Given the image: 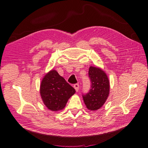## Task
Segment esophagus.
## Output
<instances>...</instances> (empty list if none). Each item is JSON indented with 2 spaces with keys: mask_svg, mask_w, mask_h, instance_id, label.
Returning a JSON list of instances; mask_svg holds the SVG:
<instances>
[{
  "mask_svg": "<svg viewBox=\"0 0 148 148\" xmlns=\"http://www.w3.org/2000/svg\"><path fill=\"white\" fill-rule=\"evenodd\" d=\"M74 88H75L76 92H78L79 90V85L78 84H75L74 85Z\"/></svg>",
  "mask_w": 148,
  "mask_h": 148,
  "instance_id": "34e87169",
  "label": "esophagus"
}]
</instances>
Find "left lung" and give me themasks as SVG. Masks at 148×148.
Returning <instances> with one entry per match:
<instances>
[{"label":"left lung","mask_w":148,"mask_h":148,"mask_svg":"<svg viewBox=\"0 0 148 148\" xmlns=\"http://www.w3.org/2000/svg\"><path fill=\"white\" fill-rule=\"evenodd\" d=\"M88 76L91 81V88L82 97L87 109L96 111L103 106L109 96V82L106 73L99 68L90 66Z\"/></svg>","instance_id":"1"}]
</instances>
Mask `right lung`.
I'll list each match as a JSON object with an SVG mask.
<instances>
[{"mask_svg":"<svg viewBox=\"0 0 148 148\" xmlns=\"http://www.w3.org/2000/svg\"><path fill=\"white\" fill-rule=\"evenodd\" d=\"M75 92V89L55 70H51L44 76L40 87L43 103L52 111L63 109Z\"/></svg>","mask_w":148,"mask_h":148,"instance_id":"add662e5","label":"right lung"}]
</instances>
